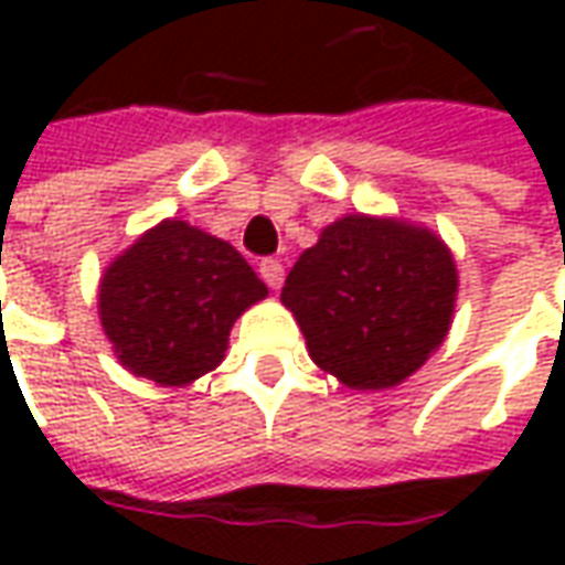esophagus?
I'll return each instance as SVG.
<instances>
[{
  "label": "esophagus",
  "mask_w": 565,
  "mask_h": 565,
  "mask_svg": "<svg viewBox=\"0 0 565 565\" xmlns=\"http://www.w3.org/2000/svg\"><path fill=\"white\" fill-rule=\"evenodd\" d=\"M259 278L269 284L271 290H278V287H281V284H284L281 259H271V257L263 259V263H259Z\"/></svg>",
  "instance_id": "1"
}]
</instances>
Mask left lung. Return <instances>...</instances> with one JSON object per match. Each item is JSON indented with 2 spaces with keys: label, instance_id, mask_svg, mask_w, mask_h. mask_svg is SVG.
Returning <instances> with one entry per match:
<instances>
[{
  "label": "left lung",
  "instance_id": "8db88e82",
  "mask_svg": "<svg viewBox=\"0 0 565 565\" xmlns=\"http://www.w3.org/2000/svg\"><path fill=\"white\" fill-rule=\"evenodd\" d=\"M454 299L457 266L436 233L366 214L327 226L281 290L311 360L354 391H387L424 366Z\"/></svg>",
  "mask_w": 565,
  "mask_h": 565
}]
</instances>
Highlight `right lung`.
<instances>
[{"label":"right lung","mask_w":565,"mask_h":565,"mask_svg":"<svg viewBox=\"0 0 565 565\" xmlns=\"http://www.w3.org/2000/svg\"><path fill=\"white\" fill-rule=\"evenodd\" d=\"M266 294L230 242L172 217L105 269L99 320L120 366L181 387L221 363L233 323Z\"/></svg>","instance_id":"add662e5"}]
</instances>
